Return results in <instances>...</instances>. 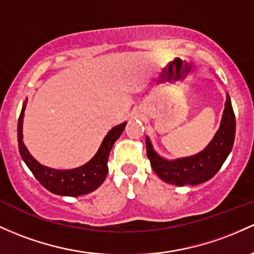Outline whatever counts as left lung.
Segmentation results:
<instances>
[{
    "label": "left lung",
    "mask_w": 254,
    "mask_h": 254,
    "mask_svg": "<svg viewBox=\"0 0 254 254\" xmlns=\"http://www.w3.org/2000/svg\"><path fill=\"white\" fill-rule=\"evenodd\" d=\"M235 140V114L230 96L227 95L224 113L219 130L211 143L199 154L190 158L169 161L160 158L146 137L147 157L155 174L166 183L175 186H196L212 178L229 155Z\"/></svg>",
    "instance_id": "left-lung-1"
}]
</instances>
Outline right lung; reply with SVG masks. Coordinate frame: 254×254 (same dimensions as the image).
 Instances as JSON below:
<instances>
[{
    "instance_id": "right-lung-1",
    "label": "right lung",
    "mask_w": 254,
    "mask_h": 254,
    "mask_svg": "<svg viewBox=\"0 0 254 254\" xmlns=\"http://www.w3.org/2000/svg\"><path fill=\"white\" fill-rule=\"evenodd\" d=\"M24 111L25 104L18 121L19 152H20L21 158H23L27 168L31 170L33 176L37 178L38 182L44 188L48 189L53 194L79 196V195L91 193L102 185L108 172V155H110L114 142L118 140L119 136L122 135L127 123H123L118 127H113L107 133L95 157L91 159L88 164L73 170H54L41 165L38 161H36L32 158L29 150L24 146L23 133H21L23 131Z\"/></svg>"
}]
</instances>
